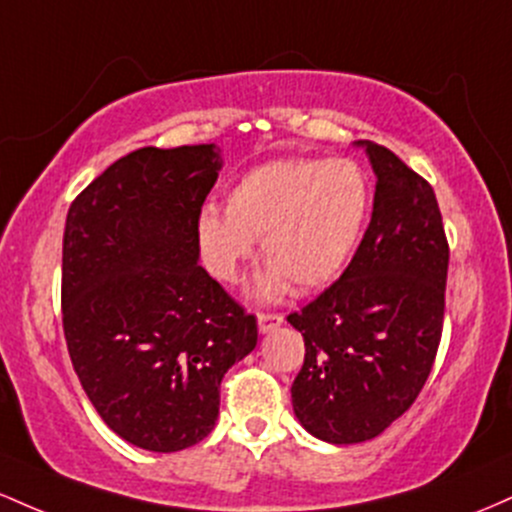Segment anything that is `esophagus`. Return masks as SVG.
Returning a JSON list of instances; mask_svg holds the SVG:
<instances>
[{
    "label": "esophagus",
    "instance_id": "1",
    "mask_svg": "<svg viewBox=\"0 0 512 512\" xmlns=\"http://www.w3.org/2000/svg\"><path fill=\"white\" fill-rule=\"evenodd\" d=\"M283 321H285L283 314H278V312H261V314H258V331L268 333V331L278 329V326L283 324Z\"/></svg>",
    "mask_w": 512,
    "mask_h": 512
}]
</instances>
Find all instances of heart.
<instances>
[{
  "label": "heart",
  "instance_id": "obj_1",
  "mask_svg": "<svg viewBox=\"0 0 512 512\" xmlns=\"http://www.w3.org/2000/svg\"><path fill=\"white\" fill-rule=\"evenodd\" d=\"M370 191L348 159H278L246 171L229 188L225 215L205 208L198 244L217 280L232 283L241 261L261 239L268 263L258 292L280 295L287 283L300 292L331 283L358 244Z\"/></svg>",
  "mask_w": 512,
  "mask_h": 512
}]
</instances>
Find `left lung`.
Instances as JSON below:
<instances>
[{
	"mask_svg": "<svg viewBox=\"0 0 512 512\" xmlns=\"http://www.w3.org/2000/svg\"><path fill=\"white\" fill-rule=\"evenodd\" d=\"M358 145L377 176L370 225L341 278L287 317L304 338L292 409L333 445L377 438L411 409L438 355L450 263L433 186L387 147Z\"/></svg>",
	"mask_w": 512,
	"mask_h": 512,
	"instance_id": "8db88e82",
	"label": "left lung"
}]
</instances>
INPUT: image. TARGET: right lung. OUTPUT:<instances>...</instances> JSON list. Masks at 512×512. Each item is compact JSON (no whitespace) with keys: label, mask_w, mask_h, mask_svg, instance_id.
I'll list each match as a JSON object with an SVG mask.
<instances>
[{"label":"right lung","mask_w":512,"mask_h":512,"mask_svg":"<svg viewBox=\"0 0 512 512\" xmlns=\"http://www.w3.org/2000/svg\"><path fill=\"white\" fill-rule=\"evenodd\" d=\"M215 145L142 147L74 198L62 239V326L86 396L108 428L149 452L210 433L222 377L258 326L198 263V217Z\"/></svg>","instance_id":"obj_1"}]
</instances>
